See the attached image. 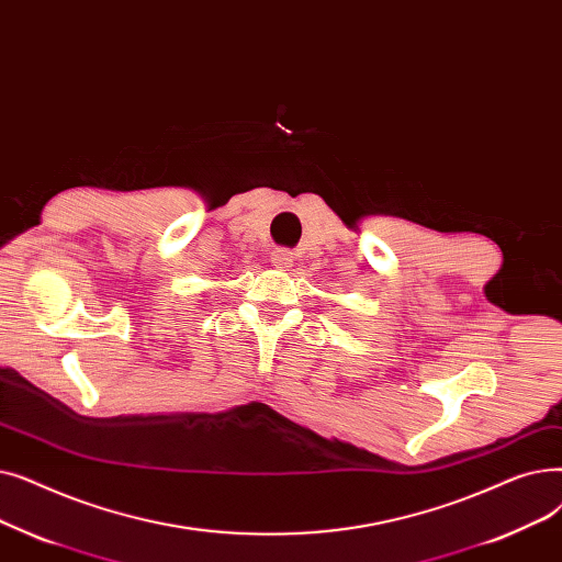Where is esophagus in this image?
<instances>
[{
    "label": "esophagus",
    "mask_w": 562,
    "mask_h": 562,
    "mask_svg": "<svg viewBox=\"0 0 562 562\" xmlns=\"http://www.w3.org/2000/svg\"><path fill=\"white\" fill-rule=\"evenodd\" d=\"M272 262L277 267H290L292 265V251L290 249H277L272 251Z\"/></svg>",
    "instance_id": "esophagus-1"
}]
</instances>
